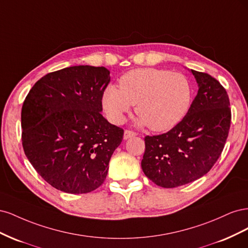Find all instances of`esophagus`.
I'll list each match as a JSON object with an SVG mask.
<instances>
[{
  "instance_id": "esophagus-1",
  "label": "esophagus",
  "mask_w": 248,
  "mask_h": 248,
  "mask_svg": "<svg viewBox=\"0 0 248 248\" xmlns=\"http://www.w3.org/2000/svg\"><path fill=\"white\" fill-rule=\"evenodd\" d=\"M137 136V133L136 132H133V131H130V130H125L124 131V140H128V139H130V138H133V137H136Z\"/></svg>"
}]
</instances>
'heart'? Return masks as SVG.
<instances>
[{"label": "heart", "instance_id": "1", "mask_svg": "<svg viewBox=\"0 0 248 248\" xmlns=\"http://www.w3.org/2000/svg\"><path fill=\"white\" fill-rule=\"evenodd\" d=\"M193 97L190 80L183 73L167 69L140 68L125 73L120 88L108 85L102 94V107L112 123H123L133 104L139 126L167 131L182 121Z\"/></svg>", "mask_w": 248, "mask_h": 248}]
</instances>
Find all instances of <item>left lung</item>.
Wrapping results in <instances>:
<instances>
[{
    "label": "left lung",
    "mask_w": 248,
    "mask_h": 248,
    "mask_svg": "<svg viewBox=\"0 0 248 248\" xmlns=\"http://www.w3.org/2000/svg\"><path fill=\"white\" fill-rule=\"evenodd\" d=\"M189 71L199 90L187 115L167 133L145 138L142 171L164 188L206 175L219 158L229 136L231 108L226 89L207 73Z\"/></svg>",
    "instance_id": "obj_1"
}]
</instances>
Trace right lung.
Masks as SVG:
<instances>
[{"mask_svg":"<svg viewBox=\"0 0 248 248\" xmlns=\"http://www.w3.org/2000/svg\"><path fill=\"white\" fill-rule=\"evenodd\" d=\"M106 67L51 72L30 90L21 108L22 147L36 171L58 190L88 193L104 182L123 129L101 115Z\"/></svg>","mask_w":248,"mask_h":248,"instance_id":"1","label":"right lung"}]
</instances>
